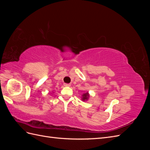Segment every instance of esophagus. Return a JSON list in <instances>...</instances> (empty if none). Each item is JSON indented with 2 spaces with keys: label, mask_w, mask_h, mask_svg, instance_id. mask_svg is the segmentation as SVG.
I'll return each mask as SVG.
<instances>
[{
  "label": "esophagus",
  "mask_w": 150,
  "mask_h": 150,
  "mask_svg": "<svg viewBox=\"0 0 150 150\" xmlns=\"http://www.w3.org/2000/svg\"><path fill=\"white\" fill-rule=\"evenodd\" d=\"M64 86H70L71 84H67V83H65V84H64Z\"/></svg>",
  "instance_id": "34e87169"
}]
</instances>
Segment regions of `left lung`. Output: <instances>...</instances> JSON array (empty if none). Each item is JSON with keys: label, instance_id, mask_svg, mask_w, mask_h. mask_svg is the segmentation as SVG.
<instances>
[{"label": "left lung", "instance_id": "8db88e82", "mask_svg": "<svg viewBox=\"0 0 150 150\" xmlns=\"http://www.w3.org/2000/svg\"><path fill=\"white\" fill-rule=\"evenodd\" d=\"M88 98H89V94H88V93H86L83 94V98H82L83 101L87 100V99H88Z\"/></svg>", "mask_w": 150, "mask_h": 150}]
</instances>
